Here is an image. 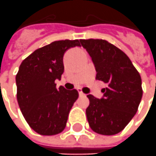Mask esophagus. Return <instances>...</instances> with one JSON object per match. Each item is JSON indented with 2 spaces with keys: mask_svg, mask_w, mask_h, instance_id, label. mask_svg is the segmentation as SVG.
Instances as JSON below:
<instances>
[{
  "mask_svg": "<svg viewBox=\"0 0 156 156\" xmlns=\"http://www.w3.org/2000/svg\"><path fill=\"white\" fill-rule=\"evenodd\" d=\"M77 91H78V92H79V95H80V96H84L85 95V93L82 92L81 88H78L77 89Z\"/></svg>",
  "mask_w": 156,
  "mask_h": 156,
  "instance_id": "34e87169",
  "label": "esophagus"
}]
</instances>
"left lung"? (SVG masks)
<instances>
[{
  "label": "left lung",
  "instance_id": "1",
  "mask_svg": "<svg viewBox=\"0 0 156 156\" xmlns=\"http://www.w3.org/2000/svg\"><path fill=\"white\" fill-rule=\"evenodd\" d=\"M97 70L96 79L108 84L98 99L87 95L89 126L102 135H115L125 128L137 113L143 96L139 73L124 51L102 39L80 40Z\"/></svg>",
  "mask_w": 156,
  "mask_h": 156
}]
</instances>
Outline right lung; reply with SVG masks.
Returning <instances> with one entry per match:
<instances>
[{"instance_id": "obj_1", "label": "right lung", "mask_w": 156, "mask_h": 156, "mask_svg": "<svg viewBox=\"0 0 156 156\" xmlns=\"http://www.w3.org/2000/svg\"><path fill=\"white\" fill-rule=\"evenodd\" d=\"M80 40L56 41L36 49L19 66L16 75L17 99L25 121L37 133L56 135L66 126L68 115L79 97L77 90L56 88L64 73L63 57Z\"/></svg>"}]
</instances>
